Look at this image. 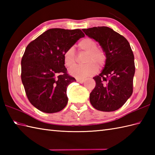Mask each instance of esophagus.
Returning <instances> with one entry per match:
<instances>
[{
  "label": "esophagus",
  "instance_id": "esophagus-1",
  "mask_svg": "<svg viewBox=\"0 0 155 155\" xmlns=\"http://www.w3.org/2000/svg\"><path fill=\"white\" fill-rule=\"evenodd\" d=\"M77 81L78 82V83H83L84 80V79H78H78H77Z\"/></svg>",
  "mask_w": 155,
  "mask_h": 155
}]
</instances>
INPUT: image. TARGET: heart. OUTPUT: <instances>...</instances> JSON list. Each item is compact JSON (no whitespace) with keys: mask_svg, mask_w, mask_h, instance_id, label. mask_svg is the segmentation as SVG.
<instances>
[{"mask_svg":"<svg viewBox=\"0 0 155 155\" xmlns=\"http://www.w3.org/2000/svg\"><path fill=\"white\" fill-rule=\"evenodd\" d=\"M78 48L82 51L88 52L86 60L87 65L75 67L69 71V73L77 78H84L94 74L98 70V67H103L106 62V54L103 50L97 48V43L91 38H84L79 42ZM64 63L68 68H72L76 64L74 49L71 48L64 54Z\"/></svg>","mask_w":155,"mask_h":155,"instance_id":"1","label":"heart"}]
</instances>
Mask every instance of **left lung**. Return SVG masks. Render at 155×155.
I'll use <instances>...</instances> for the list:
<instances>
[{
  "label": "left lung",
  "instance_id": "8db88e82",
  "mask_svg": "<svg viewBox=\"0 0 155 155\" xmlns=\"http://www.w3.org/2000/svg\"><path fill=\"white\" fill-rule=\"evenodd\" d=\"M83 31L99 43L107 57L103 70L93 77L96 86L90 94L91 103L101 111L117 110L133 93L135 67L129 42L123 36L107 27Z\"/></svg>",
  "mask_w": 155,
  "mask_h": 155
}]
</instances>
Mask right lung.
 <instances>
[{"label": "right lung", "mask_w": 155, "mask_h": 155, "mask_svg": "<svg viewBox=\"0 0 155 155\" xmlns=\"http://www.w3.org/2000/svg\"><path fill=\"white\" fill-rule=\"evenodd\" d=\"M84 37L80 29L51 28L26 48L21 80L28 101L39 110L54 113L66 107L67 87L76 80L67 74L64 54Z\"/></svg>", "instance_id": "obj_1"}]
</instances>
